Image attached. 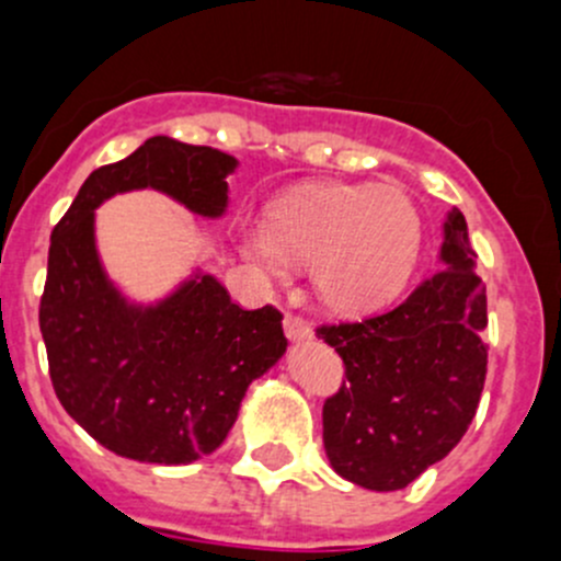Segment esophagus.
<instances>
[{"instance_id":"esophagus-1","label":"esophagus","mask_w":561,"mask_h":561,"mask_svg":"<svg viewBox=\"0 0 561 561\" xmlns=\"http://www.w3.org/2000/svg\"><path fill=\"white\" fill-rule=\"evenodd\" d=\"M285 336L290 339V342H312L314 339V331L312 325H309L307 320H301V317L296 314H285Z\"/></svg>"}]
</instances>
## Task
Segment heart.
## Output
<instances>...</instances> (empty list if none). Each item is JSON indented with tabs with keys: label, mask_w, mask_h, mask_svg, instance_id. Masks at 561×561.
Wrapping results in <instances>:
<instances>
[{
	"label": "heart",
	"mask_w": 561,
	"mask_h": 561,
	"mask_svg": "<svg viewBox=\"0 0 561 561\" xmlns=\"http://www.w3.org/2000/svg\"><path fill=\"white\" fill-rule=\"evenodd\" d=\"M254 268L287 279L309 265L312 287L336 314H369L407 287L423 244L415 203L396 186L314 184L290 192L263 222L239 230Z\"/></svg>",
	"instance_id": "heart-1"
}]
</instances>
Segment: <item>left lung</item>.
<instances>
[{
  "mask_svg": "<svg viewBox=\"0 0 561 561\" xmlns=\"http://www.w3.org/2000/svg\"><path fill=\"white\" fill-rule=\"evenodd\" d=\"M467 219L450 208L439 268L401 307L317 336L347 366L322 407L333 472L371 491L407 489L461 443L485 382V285Z\"/></svg>",
  "mask_w": 561,
  "mask_h": 561,
  "instance_id": "left-lung-1",
  "label": "left lung"
}]
</instances>
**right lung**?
I'll return each instance as SVG.
<instances>
[{
    "instance_id": "add662e5",
    "label": "right lung",
    "mask_w": 561,
    "mask_h": 561,
    "mask_svg": "<svg viewBox=\"0 0 561 561\" xmlns=\"http://www.w3.org/2000/svg\"><path fill=\"white\" fill-rule=\"evenodd\" d=\"M239 160L154 135L98 168L50 233L39 331L67 415L116 456L192 463L225 443L252 380L285 355L282 314L247 312L201 265L171 293L135 301L107 276L98 208L154 190L203 219H222Z\"/></svg>"
}]
</instances>
